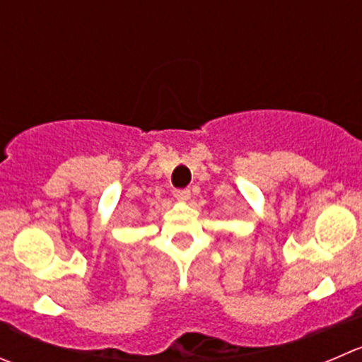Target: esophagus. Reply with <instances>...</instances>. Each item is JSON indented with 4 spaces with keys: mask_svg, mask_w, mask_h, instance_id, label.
Masks as SVG:
<instances>
[{
    "mask_svg": "<svg viewBox=\"0 0 362 362\" xmlns=\"http://www.w3.org/2000/svg\"><path fill=\"white\" fill-rule=\"evenodd\" d=\"M173 196L178 202H187V199L191 198V191H189V189H175Z\"/></svg>",
    "mask_w": 362,
    "mask_h": 362,
    "instance_id": "1",
    "label": "esophagus"
}]
</instances>
